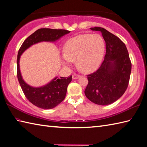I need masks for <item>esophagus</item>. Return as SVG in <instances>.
<instances>
[{"label":"esophagus","mask_w":147,"mask_h":147,"mask_svg":"<svg viewBox=\"0 0 147 147\" xmlns=\"http://www.w3.org/2000/svg\"><path fill=\"white\" fill-rule=\"evenodd\" d=\"M72 76H73V79L76 80V79L79 78L80 77V75H79V74H73Z\"/></svg>","instance_id":"34e87169"}]
</instances>
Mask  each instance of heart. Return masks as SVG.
Instances as JSON below:
<instances>
[{
  "label": "heart",
  "instance_id": "heart-1",
  "mask_svg": "<svg viewBox=\"0 0 147 147\" xmlns=\"http://www.w3.org/2000/svg\"><path fill=\"white\" fill-rule=\"evenodd\" d=\"M105 43L98 34H81L69 39L64 45L63 62L69 65L76 61L79 69L85 73L95 71L104 57Z\"/></svg>",
  "mask_w": 147,
  "mask_h": 147
}]
</instances>
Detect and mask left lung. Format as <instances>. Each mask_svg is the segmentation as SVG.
<instances>
[{"label":"left lung","instance_id":"obj_1","mask_svg":"<svg viewBox=\"0 0 147 147\" xmlns=\"http://www.w3.org/2000/svg\"><path fill=\"white\" fill-rule=\"evenodd\" d=\"M102 33L105 42L104 60L96 71L88 75L85 94L96 104L106 105L119 98L128 86L131 71L128 52L117 36L101 27L90 28Z\"/></svg>","mask_w":147,"mask_h":147}]
</instances>
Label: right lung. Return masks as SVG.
<instances>
[{
  "label": "right lung",
  "mask_w": 147,
  "mask_h": 147,
  "mask_svg": "<svg viewBox=\"0 0 147 147\" xmlns=\"http://www.w3.org/2000/svg\"><path fill=\"white\" fill-rule=\"evenodd\" d=\"M70 33L65 30L41 28L37 30L24 40L18 51L17 57V76L19 83L26 98L34 105L43 109H51L64 100L67 86L72 80V76L67 78L55 77L51 82L41 87H33L23 80L20 69L21 54L30 47L41 42H55Z\"/></svg>",
  "instance_id": "right-lung-1"
}]
</instances>
